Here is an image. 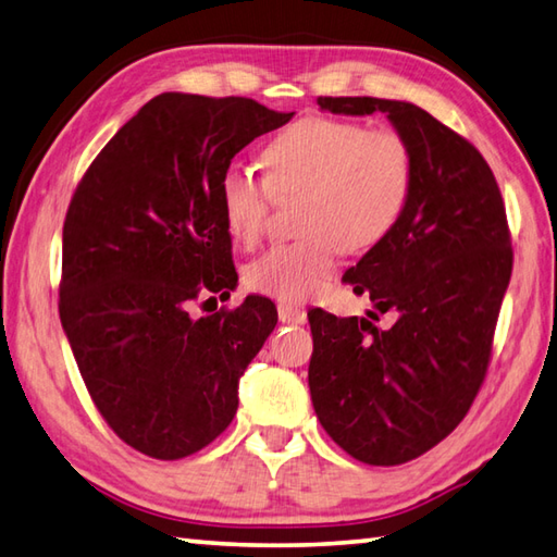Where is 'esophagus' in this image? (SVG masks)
Here are the masks:
<instances>
[{
	"label": "esophagus",
	"instance_id": "esophagus-1",
	"mask_svg": "<svg viewBox=\"0 0 557 557\" xmlns=\"http://www.w3.org/2000/svg\"><path fill=\"white\" fill-rule=\"evenodd\" d=\"M277 315H280L282 323H292V325L306 323V311L299 309V306H292V304H280Z\"/></svg>",
	"mask_w": 557,
	"mask_h": 557
}]
</instances>
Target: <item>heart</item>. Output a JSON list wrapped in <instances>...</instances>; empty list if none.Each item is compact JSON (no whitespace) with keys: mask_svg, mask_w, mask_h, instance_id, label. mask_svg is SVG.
<instances>
[{"mask_svg":"<svg viewBox=\"0 0 557 557\" xmlns=\"http://www.w3.org/2000/svg\"><path fill=\"white\" fill-rule=\"evenodd\" d=\"M263 160L268 176L244 164L220 174V210L234 239L251 246L265 232L275 198L301 196V239L268 248L246 268L253 292L294 304L325 287L342 248L357 253L385 239L413 184L405 136L333 116L294 122L270 140Z\"/></svg>","mask_w":557,"mask_h":557,"instance_id":"b5f03b06","label":"heart"}]
</instances>
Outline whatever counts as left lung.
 <instances>
[{"instance_id": "left-lung-1", "label": "left lung", "mask_w": 557, "mask_h": 557, "mask_svg": "<svg viewBox=\"0 0 557 557\" xmlns=\"http://www.w3.org/2000/svg\"><path fill=\"white\" fill-rule=\"evenodd\" d=\"M321 110L381 112L407 138L411 194L397 224L342 282L395 312L368 318L309 311V387L325 433L354 459L395 467L457 429L486 377L493 333L512 275L498 182L481 152L417 104L318 98Z\"/></svg>"}]
</instances>
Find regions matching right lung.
Instances as JSON below:
<instances>
[{
	"label": "right lung",
	"mask_w": 557,
	"mask_h": 557,
	"mask_svg": "<svg viewBox=\"0 0 557 557\" xmlns=\"http://www.w3.org/2000/svg\"><path fill=\"white\" fill-rule=\"evenodd\" d=\"M292 116L251 98L162 92L71 198L59 318L102 419L148 457H188L227 429L239 377L277 325L275 304L253 294L200 318L188 306L210 292L230 297L239 280L220 174Z\"/></svg>",
	"instance_id": "right-lung-1"
}]
</instances>
